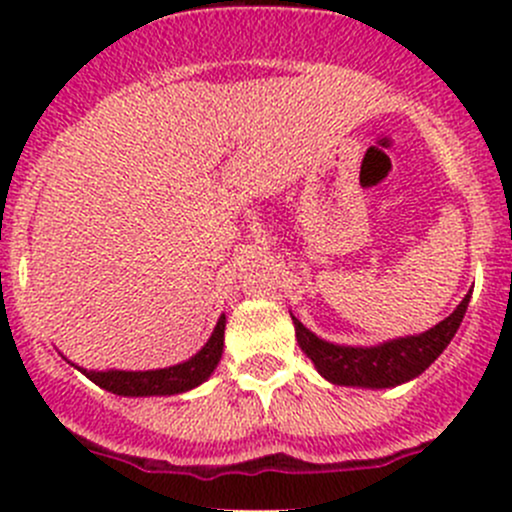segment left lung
Segmentation results:
<instances>
[{"instance_id":"8db88e82","label":"left lung","mask_w":512,"mask_h":512,"mask_svg":"<svg viewBox=\"0 0 512 512\" xmlns=\"http://www.w3.org/2000/svg\"><path fill=\"white\" fill-rule=\"evenodd\" d=\"M471 292L453 309L451 317L438 322L416 337L394 339L379 347H337L309 332L297 317H292L294 332L302 352L314 361L319 374L339 386H364V389H389L426 371L451 344L466 314Z\"/></svg>"}]
</instances>
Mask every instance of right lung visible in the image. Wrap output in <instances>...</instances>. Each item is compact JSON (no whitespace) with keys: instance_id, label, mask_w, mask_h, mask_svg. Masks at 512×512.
I'll use <instances>...</instances> for the list:
<instances>
[{"instance_id":"obj_1","label":"right lung","mask_w":512,"mask_h":512,"mask_svg":"<svg viewBox=\"0 0 512 512\" xmlns=\"http://www.w3.org/2000/svg\"><path fill=\"white\" fill-rule=\"evenodd\" d=\"M225 342V314L218 319L213 337L193 359L178 366L156 371H86L79 369L86 379L94 381L101 389L118 396H173L203 384L223 356Z\"/></svg>"}]
</instances>
